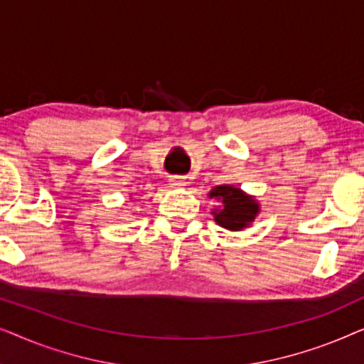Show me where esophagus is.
Returning a JSON list of instances; mask_svg holds the SVG:
<instances>
[{"label": "esophagus", "instance_id": "1", "mask_svg": "<svg viewBox=\"0 0 364 364\" xmlns=\"http://www.w3.org/2000/svg\"><path fill=\"white\" fill-rule=\"evenodd\" d=\"M168 182H171L172 187H183L187 183L186 177H182V176H173L168 178Z\"/></svg>", "mask_w": 364, "mask_h": 364}]
</instances>
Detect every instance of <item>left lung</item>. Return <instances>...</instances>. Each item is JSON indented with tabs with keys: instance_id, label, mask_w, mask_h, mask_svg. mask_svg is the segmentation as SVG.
Returning <instances> with one entry per match:
<instances>
[{
	"instance_id": "obj_1",
	"label": "left lung",
	"mask_w": 364,
	"mask_h": 364,
	"mask_svg": "<svg viewBox=\"0 0 364 364\" xmlns=\"http://www.w3.org/2000/svg\"><path fill=\"white\" fill-rule=\"evenodd\" d=\"M210 197L222 198L223 208L215 213V222L228 230H242L258 213V203L247 197L240 188L220 186L210 192Z\"/></svg>"
}]
</instances>
